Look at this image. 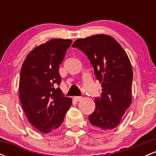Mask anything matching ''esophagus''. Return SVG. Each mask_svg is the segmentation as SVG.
<instances>
[{"mask_svg":"<svg viewBox=\"0 0 156 156\" xmlns=\"http://www.w3.org/2000/svg\"><path fill=\"white\" fill-rule=\"evenodd\" d=\"M74 98L76 101H80L82 100V97H80V96H76V97H74Z\"/></svg>","mask_w":156,"mask_h":156,"instance_id":"obj_1","label":"esophagus"}]
</instances>
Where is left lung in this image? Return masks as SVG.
I'll use <instances>...</instances> for the list:
<instances>
[{"instance_id": "obj_1", "label": "left lung", "mask_w": 156, "mask_h": 156, "mask_svg": "<svg viewBox=\"0 0 156 156\" xmlns=\"http://www.w3.org/2000/svg\"><path fill=\"white\" fill-rule=\"evenodd\" d=\"M88 57L97 80L102 83L101 98L89 121L103 130L116 128L131 103V64L122 46L113 37L98 34L77 39L73 44Z\"/></svg>"}]
</instances>
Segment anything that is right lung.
Listing matches in <instances>:
<instances>
[{
  "mask_svg": "<svg viewBox=\"0 0 156 156\" xmlns=\"http://www.w3.org/2000/svg\"><path fill=\"white\" fill-rule=\"evenodd\" d=\"M73 41L53 39L27 55L20 71L19 96L28 121L42 133L58 128L72 105L59 87L58 67Z\"/></svg>",
  "mask_w": 156,
  "mask_h": 156,
  "instance_id": "obj_1",
  "label": "right lung"
}]
</instances>
